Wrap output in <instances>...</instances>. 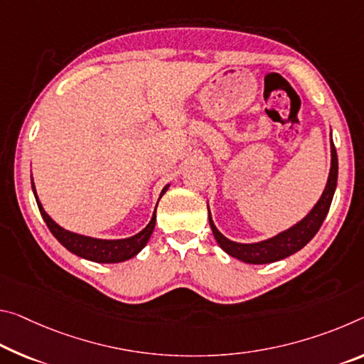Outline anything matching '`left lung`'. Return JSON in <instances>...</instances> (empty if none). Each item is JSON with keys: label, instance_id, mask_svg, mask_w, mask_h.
<instances>
[{"label": "left lung", "instance_id": "1", "mask_svg": "<svg viewBox=\"0 0 364 364\" xmlns=\"http://www.w3.org/2000/svg\"><path fill=\"white\" fill-rule=\"evenodd\" d=\"M331 154H332L331 173H328V180L326 184L324 193H322L321 199L317 200V204L313 207V210H311L301 222L293 225L291 228L279 233L277 236H274V238L261 241V243L243 245V243H235V241H230L228 238H225V236L215 228V225H213L210 212H209V223L218 246H220L227 255L240 259V261L247 262V264H269V262L280 261V259L291 256L293 252H296L301 250V247L306 246L309 241L314 238V235L319 232L321 225L324 222L328 209H331L333 193H336V188H337L338 160H337V151H336V146H333V142L331 144Z\"/></svg>", "mask_w": 364, "mask_h": 364}]
</instances>
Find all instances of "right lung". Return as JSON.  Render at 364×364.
I'll use <instances>...</instances> for the list:
<instances>
[{
  "label": "right lung",
  "instance_id": "add662e5",
  "mask_svg": "<svg viewBox=\"0 0 364 364\" xmlns=\"http://www.w3.org/2000/svg\"><path fill=\"white\" fill-rule=\"evenodd\" d=\"M32 189H33V194H36L38 210H40V213H42L45 223H47V227L50 228V232L53 233L55 238L60 241V243L65 246L68 251L74 252V255L79 257L89 259V261L102 262V264H114V262L128 261V259L134 257L137 252H139L142 247L147 245V241H149V238H151V235L155 228V212H154L152 220L149 222L147 227L137 235L131 236V238L99 240V238H90V236L68 232V230L61 228L56 222L51 220V217L43 210V207H42V204H40V200L37 198L33 181H32ZM166 189H168V186L164 188V191H161L160 196H164Z\"/></svg>",
  "mask_w": 364,
  "mask_h": 364
}]
</instances>
